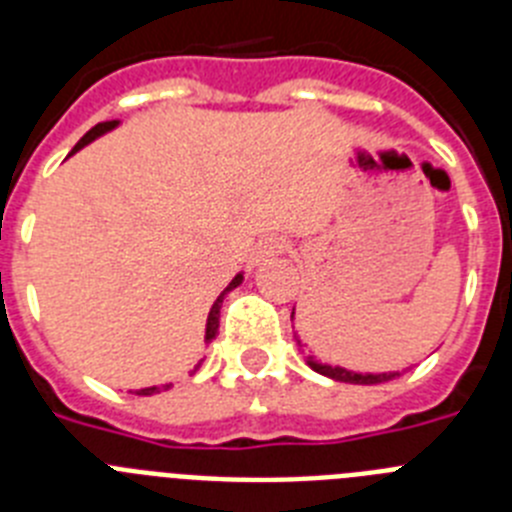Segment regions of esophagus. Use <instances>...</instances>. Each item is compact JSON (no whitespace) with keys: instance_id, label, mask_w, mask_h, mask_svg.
<instances>
[{"instance_id":"34e87169","label":"esophagus","mask_w":512,"mask_h":512,"mask_svg":"<svg viewBox=\"0 0 512 512\" xmlns=\"http://www.w3.org/2000/svg\"><path fill=\"white\" fill-rule=\"evenodd\" d=\"M284 251V241L282 238H277V235H271V238H264V241L259 243V248H256V256H253V261H261V259H269V256H277V253Z\"/></svg>"}]
</instances>
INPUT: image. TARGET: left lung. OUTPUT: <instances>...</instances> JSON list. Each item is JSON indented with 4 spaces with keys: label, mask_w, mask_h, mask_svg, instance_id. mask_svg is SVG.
<instances>
[{
    "label": "left lung",
    "mask_w": 512,
    "mask_h": 512,
    "mask_svg": "<svg viewBox=\"0 0 512 512\" xmlns=\"http://www.w3.org/2000/svg\"><path fill=\"white\" fill-rule=\"evenodd\" d=\"M292 318H295V310H292ZM307 364L315 369L318 374L323 377L336 379V382H348V384H382V382H390V379L400 377L397 372H387V374H356V372H348V369H341V366H328V364H318L315 359H307Z\"/></svg>",
    "instance_id": "obj_1"
}]
</instances>
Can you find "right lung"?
Here are the masks:
<instances>
[{"label": "right lung", "instance_id": "right-lung-1", "mask_svg": "<svg viewBox=\"0 0 512 512\" xmlns=\"http://www.w3.org/2000/svg\"><path fill=\"white\" fill-rule=\"evenodd\" d=\"M115 125H117V120L97 122V125H94V128L89 130V133L79 140V143H76L74 151H71V153H76V151H79V148H84V146H87V143H92L94 138H99V135H102V133L112 130V128H115ZM241 282H243V274H238V277H235L233 282H230L228 287L223 289V292H220V297H217V300H215V305L210 307V315H207V330H205V341L207 343H210L212 338L217 336V328H220V307H223V297L228 295L230 289L238 287V284H241ZM197 366H200V364H197ZM197 366H194V372H197ZM169 387H171V384H164V387H146V390H138V392H135V395H156V392H164V390H169Z\"/></svg>", "mask_w": 512, "mask_h": 512}]
</instances>
